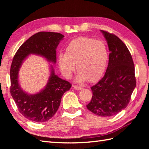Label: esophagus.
Returning <instances> with one entry per match:
<instances>
[{
    "label": "esophagus",
    "instance_id": "34e87169",
    "mask_svg": "<svg viewBox=\"0 0 149 149\" xmlns=\"http://www.w3.org/2000/svg\"><path fill=\"white\" fill-rule=\"evenodd\" d=\"M73 88H74V89L76 90H81L82 89H83V87L77 86H73Z\"/></svg>",
    "mask_w": 149,
    "mask_h": 149
}]
</instances>
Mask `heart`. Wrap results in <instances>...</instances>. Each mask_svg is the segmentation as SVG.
I'll return each instance as SVG.
<instances>
[{
	"label": "heart",
	"mask_w": 149,
	"mask_h": 149,
	"mask_svg": "<svg viewBox=\"0 0 149 149\" xmlns=\"http://www.w3.org/2000/svg\"><path fill=\"white\" fill-rule=\"evenodd\" d=\"M109 52L102 41L81 36L66 45L65 54L58 56L59 68L63 75L70 78L77 64V81L95 82L102 76L108 63Z\"/></svg>",
	"instance_id": "heart-1"
}]
</instances>
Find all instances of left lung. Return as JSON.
Masks as SVG:
<instances>
[{"label": "left lung", "mask_w": 149, "mask_h": 149, "mask_svg": "<svg viewBox=\"0 0 149 149\" xmlns=\"http://www.w3.org/2000/svg\"><path fill=\"white\" fill-rule=\"evenodd\" d=\"M109 50V63L103 77L91 87L93 93L88 110L100 116H111L125 109L136 82L134 65L127 46L118 36L100 30Z\"/></svg>", "instance_id": "8db88e82"}]
</instances>
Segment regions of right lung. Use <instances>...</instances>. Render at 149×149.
<instances>
[{"label":"right lung","mask_w":149,"mask_h":149,"mask_svg":"<svg viewBox=\"0 0 149 149\" xmlns=\"http://www.w3.org/2000/svg\"><path fill=\"white\" fill-rule=\"evenodd\" d=\"M64 36L58 33L39 32L31 36L20 47L13 59L10 69V92L22 115L31 121L43 122L50 119L58 111L63 95L72 84L55 74L50 65V75L44 89L36 94H28L18 82V72L22 63L31 54L56 63V49Z\"/></svg>","instance_id":"1"}]
</instances>
